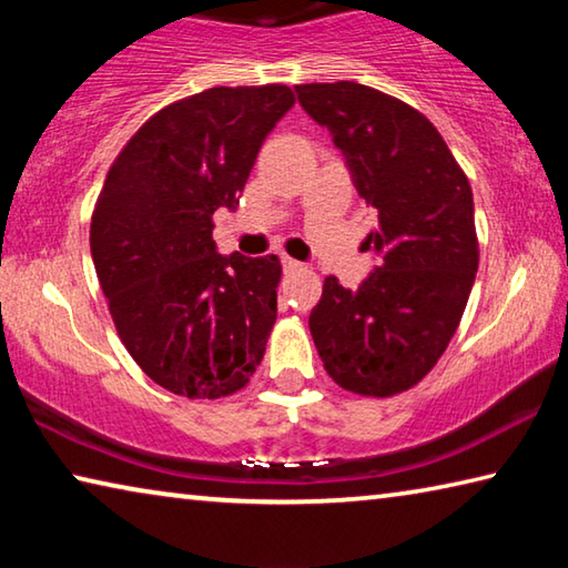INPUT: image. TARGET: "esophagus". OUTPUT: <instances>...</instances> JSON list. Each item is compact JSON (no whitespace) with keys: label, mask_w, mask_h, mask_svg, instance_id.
Instances as JSON below:
<instances>
[{"label":"esophagus","mask_w":568,"mask_h":568,"mask_svg":"<svg viewBox=\"0 0 568 568\" xmlns=\"http://www.w3.org/2000/svg\"><path fill=\"white\" fill-rule=\"evenodd\" d=\"M281 263H283V271H285V273L297 271V267H301V263L293 261V257H287V255H283V257H281Z\"/></svg>","instance_id":"esophagus-1"}]
</instances>
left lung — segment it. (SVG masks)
Here are the masks:
<instances>
[{
  "label": "left lung",
  "mask_w": 568,
  "mask_h": 568,
  "mask_svg": "<svg viewBox=\"0 0 568 568\" xmlns=\"http://www.w3.org/2000/svg\"><path fill=\"white\" fill-rule=\"evenodd\" d=\"M328 128L358 195L378 210L361 250L378 265L351 291L328 275L311 335L328 376L361 396H396L444 355L478 271L474 192L418 110L358 82L297 84Z\"/></svg>",
  "instance_id": "8db88e82"
}]
</instances>
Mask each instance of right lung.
<instances>
[{
    "instance_id": "right-lung-1",
    "label": "right lung",
    "mask_w": 568,
    "mask_h": 568,
    "mask_svg": "<svg viewBox=\"0 0 568 568\" xmlns=\"http://www.w3.org/2000/svg\"><path fill=\"white\" fill-rule=\"evenodd\" d=\"M291 88H213L160 110L108 172L90 225L120 341L158 386L223 398L263 361L281 261L220 255L215 210H235Z\"/></svg>"
}]
</instances>
